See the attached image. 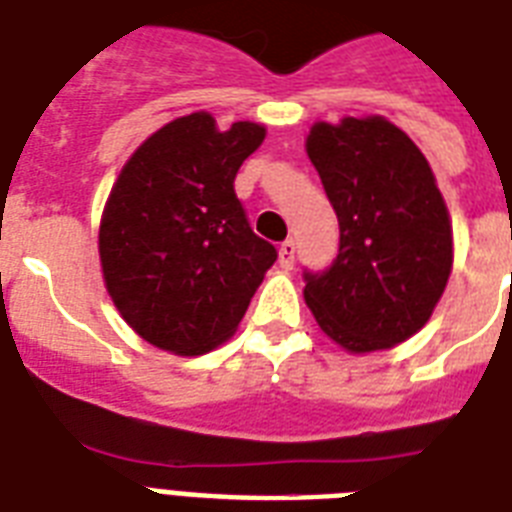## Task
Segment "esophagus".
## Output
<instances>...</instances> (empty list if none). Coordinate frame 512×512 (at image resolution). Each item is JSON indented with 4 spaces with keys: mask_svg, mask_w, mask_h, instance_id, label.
<instances>
[{
    "mask_svg": "<svg viewBox=\"0 0 512 512\" xmlns=\"http://www.w3.org/2000/svg\"><path fill=\"white\" fill-rule=\"evenodd\" d=\"M279 265L281 268H292L295 265V241L289 239L279 247Z\"/></svg>",
    "mask_w": 512,
    "mask_h": 512,
    "instance_id": "esophagus-1",
    "label": "esophagus"
}]
</instances>
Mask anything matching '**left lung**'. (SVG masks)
<instances>
[{
	"mask_svg": "<svg viewBox=\"0 0 512 512\" xmlns=\"http://www.w3.org/2000/svg\"><path fill=\"white\" fill-rule=\"evenodd\" d=\"M305 151L340 223V255L305 276V303L345 353L396 348L428 324L452 273V217L436 175L377 114L316 122Z\"/></svg>",
	"mask_w": 512,
	"mask_h": 512,
	"instance_id": "1",
	"label": "left lung"
}]
</instances>
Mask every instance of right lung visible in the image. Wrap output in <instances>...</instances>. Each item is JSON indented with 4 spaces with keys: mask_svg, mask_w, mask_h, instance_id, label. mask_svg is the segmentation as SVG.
I'll use <instances>...</instances> for the list:
<instances>
[{
    "mask_svg": "<svg viewBox=\"0 0 512 512\" xmlns=\"http://www.w3.org/2000/svg\"><path fill=\"white\" fill-rule=\"evenodd\" d=\"M263 140L265 124L220 130L193 111L148 135L114 180L98 231L103 284L154 348L201 356L231 340L276 260L233 193Z\"/></svg>",
    "mask_w": 512,
    "mask_h": 512,
    "instance_id": "right-lung-1",
    "label": "right lung"
}]
</instances>
